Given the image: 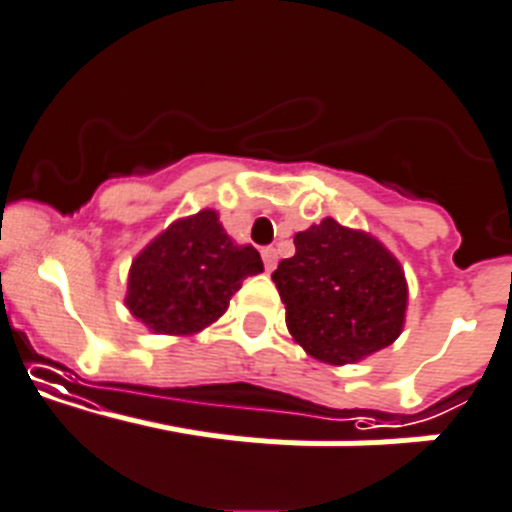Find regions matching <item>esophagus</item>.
<instances>
[{"label": "esophagus", "instance_id": "esophagus-1", "mask_svg": "<svg viewBox=\"0 0 512 512\" xmlns=\"http://www.w3.org/2000/svg\"><path fill=\"white\" fill-rule=\"evenodd\" d=\"M261 259H264L266 271H274L276 269V261H279V253H276L274 246H266L264 251H261Z\"/></svg>", "mask_w": 512, "mask_h": 512}]
</instances>
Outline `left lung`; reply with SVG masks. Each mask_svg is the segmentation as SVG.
<instances>
[{
	"label": "left lung",
	"mask_w": 512,
	"mask_h": 512,
	"mask_svg": "<svg viewBox=\"0 0 512 512\" xmlns=\"http://www.w3.org/2000/svg\"><path fill=\"white\" fill-rule=\"evenodd\" d=\"M296 253L271 274L291 337L314 359L352 364L389 347L407 309L405 271L367 233L324 218L294 236Z\"/></svg>",
	"instance_id": "left-lung-1"
}]
</instances>
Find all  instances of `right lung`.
Masks as SVG:
<instances>
[{
	"instance_id": "right-lung-1",
	"label": "right lung",
	"mask_w": 512,
	"mask_h": 512,
	"mask_svg": "<svg viewBox=\"0 0 512 512\" xmlns=\"http://www.w3.org/2000/svg\"><path fill=\"white\" fill-rule=\"evenodd\" d=\"M259 251L236 246L213 211L175 221L130 266L128 309L158 334H196L228 309Z\"/></svg>"
}]
</instances>
